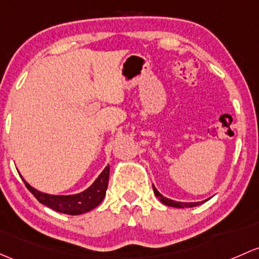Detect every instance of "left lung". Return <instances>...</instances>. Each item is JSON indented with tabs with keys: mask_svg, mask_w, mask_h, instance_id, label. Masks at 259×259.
<instances>
[{
	"mask_svg": "<svg viewBox=\"0 0 259 259\" xmlns=\"http://www.w3.org/2000/svg\"><path fill=\"white\" fill-rule=\"evenodd\" d=\"M152 190H154V194L156 195V197L159 198V200L161 201L164 205L171 206V207L189 208V207H195V206H198V205H201V203L205 202V201H202V202H179V201H174V200H170V198H167V197H164V196H162L159 191H157L156 187H155L154 185H152ZM206 201H207V200H206Z\"/></svg>",
	"mask_w": 259,
	"mask_h": 259,
	"instance_id": "8db88e82",
	"label": "left lung"
}]
</instances>
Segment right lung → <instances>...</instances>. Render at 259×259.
I'll return each mask as SVG.
<instances>
[{"instance_id": "add662e5", "label": "right lung", "mask_w": 259, "mask_h": 259, "mask_svg": "<svg viewBox=\"0 0 259 259\" xmlns=\"http://www.w3.org/2000/svg\"><path fill=\"white\" fill-rule=\"evenodd\" d=\"M109 170H110V167L108 165L93 184L88 189L84 190L83 192L67 196L45 194V192H40L34 189V187H32L23 178H22V180H23L27 189L31 191V194L42 205L47 206V207L54 209L57 212H61V213L73 214L74 216V214L85 213V212L97 207L102 202L103 198L105 197V192H107L108 189Z\"/></svg>"}]
</instances>
